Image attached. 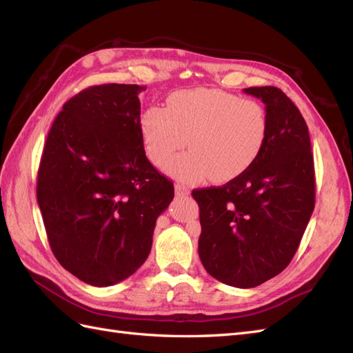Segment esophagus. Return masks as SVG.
Returning <instances> with one entry per match:
<instances>
[{
  "instance_id": "obj_1",
  "label": "esophagus",
  "mask_w": 353,
  "mask_h": 353,
  "mask_svg": "<svg viewBox=\"0 0 353 353\" xmlns=\"http://www.w3.org/2000/svg\"><path fill=\"white\" fill-rule=\"evenodd\" d=\"M175 194L179 196H188L190 194V190L184 185V184H175Z\"/></svg>"
}]
</instances>
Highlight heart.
Returning <instances> with one entry per match:
<instances>
[{
	"label": "heart",
	"instance_id": "heart-1",
	"mask_svg": "<svg viewBox=\"0 0 353 353\" xmlns=\"http://www.w3.org/2000/svg\"><path fill=\"white\" fill-rule=\"evenodd\" d=\"M148 160L183 183L209 178L227 183L248 170L268 137V117L259 103L222 90L197 88L170 94L166 109L152 105L141 116Z\"/></svg>",
	"mask_w": 353,
	"mask_h": 353
}]
</instances>
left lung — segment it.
Masks as SVG:
<instances>
[{
	"instance_id": "left-lung-1",
	"label": "left lung",
	"mask_w": 353,
	"mask_h": 353,
	"mask_svg": "<svg viewBox=\"0 0 353 353\" xmlns=\"http://www.w3.org/2000/svg\"><path fill=\"white\" fill-rule=\"evenodd\" d=\"M262 100L268 137L253 165L222 187L193 190L199 256L218 281L252 288L290 263L315 206L311 138L294 103L275 87L244 88Z\"/></svg>"
}]
</instances>
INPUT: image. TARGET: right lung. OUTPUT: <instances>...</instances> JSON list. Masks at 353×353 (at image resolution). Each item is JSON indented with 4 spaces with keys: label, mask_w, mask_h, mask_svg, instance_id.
<instances>
[{
    "label": "right lung",
    "mask_w": 353,
    "mask_h": 353,
    "mask_svg": "<svg viewBox=\"0 0 353 353\" xmlns=\"http://www.w3.org/2000/svg\"><path fill=\"white\" fill-rule=\"evenodd\" d=\"M95 85L63 105L38 169L37 199L56 259L81 281L108 287L145 262L174 184L148 162L138 94Z\"/></svg>",
    "instance_id": "add662e5"
}]
</instances>
